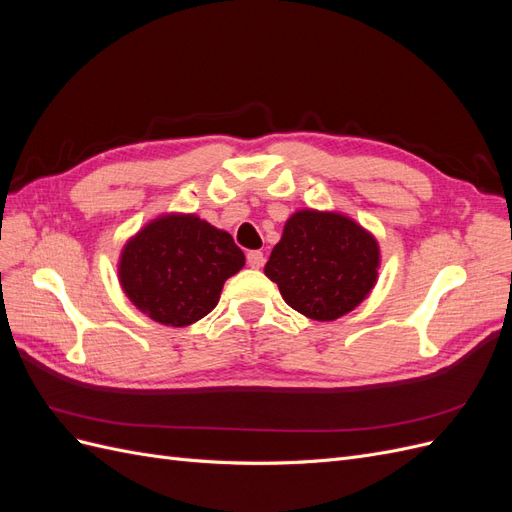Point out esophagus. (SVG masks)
Returning a JSON list of instances; mask_svg holds the SVG:
<instances>
[{"instance_id":"1","label":"esophagus","mask_w":512,"mask_h":512,"mask_svg":"<svg viewBox=\"0 0 512 512\" xmlns=\"http://www.w3.org/2000/svg\"><path fill=\"white\" fill-rule=\"evenodd\" d=\"M247 265H250L252 269H260L262 265H265V254L258 252V250L247 252Z\"/></svg>"}]
</instances>
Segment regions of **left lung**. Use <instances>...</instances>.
Returning a JSON list of instances; mask_svg holds the SVG:
<instances>
[{"instance_id": "1", "label": "left lung", "mask_w": 512, "mask_h": 512, "mask_svg": "<svg viewBox=\"0 0 512 512\" xmlns=\"http://www.w3.org/2000/svg\"><path fill=\"white\" fill-rule=\"evenodd\" d=\"M380 260L378 239L350 215L299 209L286 220L265 275L299 314L331 322L369 297Z\"/></svg>"}]
</instances>
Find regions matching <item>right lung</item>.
<instances>
[{"label": "right lung", "mask_w": 512, "mask_h": 512, "mask_svg": "<svg viewBox=\"0 0 512 512\" xmlns=\"http://www.w3.org/2000/svg\"><path fill=\"white\" fill-rule=\"evenodd\" d=\"M245 267L226 230L196 213H162L121 247L119 284L134 307L166 327H188L218 305L224 282Z\"/></svg>", "instance_id": "add662e5"}]
</instances>
